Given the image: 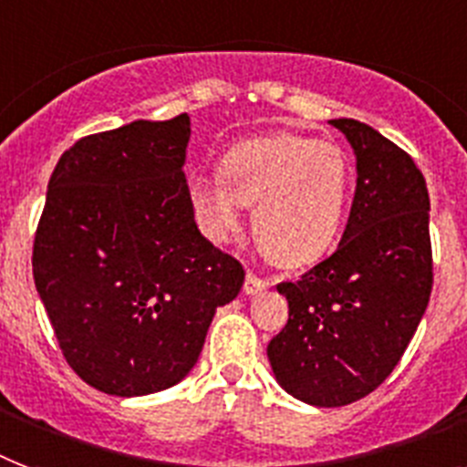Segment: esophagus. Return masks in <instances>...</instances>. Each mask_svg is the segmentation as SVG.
Listing matches in <instances>:
<instances>
[{
    "label": "esophagus",
    "mask_w": 467,
    "mask_h": 467,
    "mask_svg": "<svg viewBox=\"0 0 467 467\" xmlns=\"http://www.w3.org/2000/svg\"><path fill=\"white\" fill-rule=\"evenodd\" d=\"M268 285H271V283H268V280H264V278H259L256 273H252V271L246 273V280H244V293L246 295L264 293Z\"/></svg>",
    "instance_id": "34e87169"
}]
</instances>
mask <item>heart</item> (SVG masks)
I'll return each instance as SVG.
<instances>
[{
	"mask_svg": "<svg viewBox=\"0 0 467 467\" xmlns=\"http://www.w3.org/2000/svg\"><path fill=\"white\" fill-rule=\"evenodd\" d=\"M345 199L343 150L295 134L237 143L223 155L218 177L189 182L196 221L211 240H234L244 206H254V237L280 266H305L326 254L343 223Z\"/></svg>",
	"mask_w": 467,
	"mask_h": 467,
	"instance_id": "b5f03b06",
	"label": "heart"
}]
</instances>
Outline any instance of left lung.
Instances as JSON below:
<instances>
[{"mask_svg":"<svg viewBox=\"0 0 467 467\" xmlns=\"http://www.w3.org/2000/svg\"><path fill=\"white\" fill-rule=\"evenodd\" d=\"M355 150L358 187L338 249L280 283L290 317L268 343L283 389L338 408L371 393L403 358L431 295L430 194L410 155L358 119H331Z\"/></svg>","mask_w":467,"mask_h":467,"instance_id":"8db88e82","label":"left lung"}]
</instances>
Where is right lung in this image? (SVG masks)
<instances>
[{
    "label": "right lung",
    "mask_w": 467,
    "mask_h": 467,
    "mask_svg": "<svg viewBox=\"0 0 467 467\" xmlns=\"http://www.w3.org/2000/svg\"><path fill=\"white\" fill-rule=\"evenodd\" d=\"M189 115L76 141L49 177L33 278L71 369L109 396L187 377L244 268L199 233L184 161Z\"/></svg>",
    "instance_id": "obj_1"
}]
</instances>
